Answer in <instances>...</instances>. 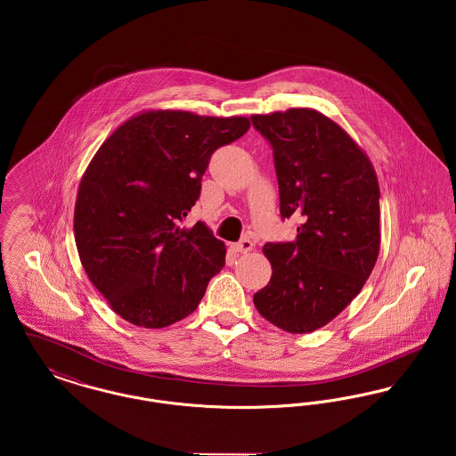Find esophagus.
<instances>
[{"instance_id":"34e87169","label":"esophagus","mask_w":456,"mask_h":456,"mask_svg":"<svg viewBox=\"0 0 456 456\" xmlns=\"http://www.w3.org/2000/svg\"><path fill=\"white\" fill-rule=\"evenodd\" d=\"M253 248H255V242L246 238L240 239L239 242L231 244V249H232L234 253H249Z\"/></svg>"}]
</instances>
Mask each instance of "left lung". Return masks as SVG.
I'll use <instances>...</instances> for the list:
<instances>
[{"mask_svg":"<svg viewBox=\"0 0 456 456\" xmlns=\"http://www.w3.org/2000/svg\"><path fill=\"white\" fill-rule=\"evenodd\" d=\"M273 149L282 218L297 236L266 242L272 279L253 297L261 316L289 333H309L361 292L379 255V184L366 152L316 109L253 114Z\"/></svg>","mask_w":456,"mask_h":456,"instance_id":"8db88e82","label":"left lung"}]
</instances>
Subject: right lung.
Segmentation results:
<instances>
[{
	"label": "right lung",
	"instance_id": "right-lung-1",
	"mask_svg": "<svg viewBox=\"0 0 456 456\" xmlns=\"http://www.w3.org/2000/svg\"><path fill=\"white\" fill-rule=\"evenodd\" d=\"M249 130L242 116L145 110L110 133L82 175L75 242L90 282L131 325L191 314L225 265L205 222L181 227L218 147Z\"/></svg>",
	"mask_w": 456,
	"mask_h": 456
}]
</instances>
